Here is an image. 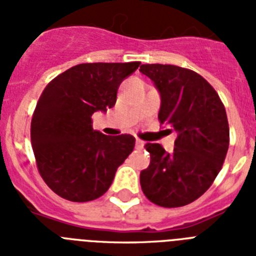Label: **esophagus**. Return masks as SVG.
<instances>
[{
	"mask_svg": "<svg viewBox=\"0 0 256 256\" xmlns=\"http://www.w3.org/2000/svg\"><path fill=\"white\" fill-rule=\"evenodd\" d=\"M136 148H144V140H136Z\"/></svg>",
	"mask_w": 256,
	"mask_h": 256,
	"instance_id": "obj_1",
	"label": "esophagus"
}]
</instances>
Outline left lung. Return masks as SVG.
I'll return each instance as SVG.
<instances>
[{
	"instance_id": "obj_1",
	"label": "left lung",
	"mask_w": 256,
	"mask_h": 256,
	"mask_svg": "<svg viewBox=\"0 0 256 256\" xmlns=\"http://www.w3.org/2000/svg\"><path fill=\"white\" fill-rule=\"evenodd\" d=\"M140 72L160 92V124L176 134L172 152L146 144L150 164L140 171V187L158 206H186L206 192L222 168L230 142L226 110L212 86L192 70L152 64Z\"/></svg>"
}]
</instances>
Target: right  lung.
Wrapping results in <instances>:
<instances>
[{"mask_svg":"<svg viewBox=\"0 0 256 256\" xmlns=\"http://www.w3.org/2000/svg\"><path fill=\"white\" fill-rule=\"evenodd\" d=\"M140 65L73 66L40 96L30 130L34 156L46 184L64 199L88 202L102 196L132 152L134 136H104L92 128V116L116 104L120 82Z\"/></svg>","mask_w":256,"mask_h":256,"instance_id":"obj_1","label":"right lung"}]
</instances>
